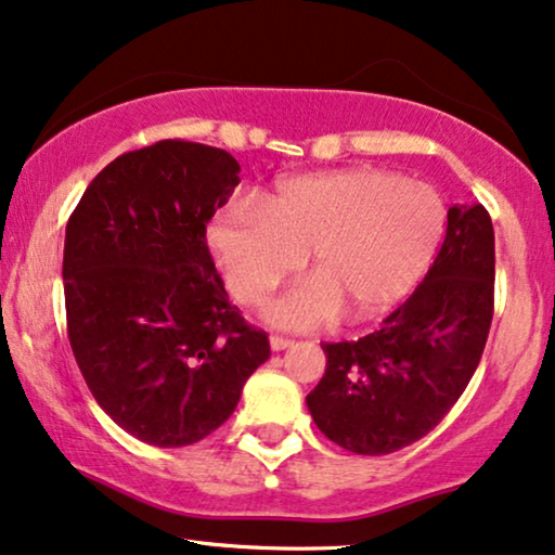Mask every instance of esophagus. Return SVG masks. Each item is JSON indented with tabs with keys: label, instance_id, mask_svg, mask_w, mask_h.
Returning <instances> with one entry per match:
<instances>
[{
	"label": "esophagus",
	"instance_id": "obj_1",
	"mask_svg": "<svg viewBox=\"0 0 555 555\" xmlns=\"http://www.w3.org/2000/svg\"><path fill=\"white\" fill-rule=\"evenodd\" d=\"M291 346H293L291 338H283V336H272L270 338L272 351H285V348H291Z\"/></svg>",
	"mask_w": 555,
	"mask_h": 555
}]
</instances>
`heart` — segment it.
Instances as JSON below:
<instances>
[{
	"label": "heart",
	"mask_w": 555,
	"mask_h": 555,
	"mask_svg": "<svg viewBox=\"0 0 555 555\" xmlns=\"http://www.w3.org/2000/svg\"><path fill=\"white\" fill-rule=\"evenodd\" d=\"M442 196L422 181L378 169H336L285 179L237 202L207 227L211 255L234 298L255 306L300 270L313 278L272 300L283 328H315L333 315L369 321L406 298L444 237Z\"/></svg>",
	"instance_id": "obj_1"
}]
</instances>
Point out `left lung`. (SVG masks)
<instances>
[{"mask_svg":"<svg viewBox=\"0 0 555 555\" xmlns=\"http://www.w3.org/2000/svg\"><path fill=\"white\" fill-rule=\"evenodd\" d=\"M492 293L490 215L454 204L435 264L382 328L321 344L325 374L306 397L318 429L356 454L397 452L435 429L480 363Z\"/></svg>","mask_w":555,"mask_h":555,"instance_id":"1","label":"left lung"}]
</instances>
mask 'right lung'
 I'll use <instances>...</instances> for the list:
<instances>
[{
  "label": "right lung",
  "mask_w": 555,
  "mask_h": 555,
  "mask_svg": "<svg viewBox=\"0 0 555 555\" xmlns=\"http://www.w3.org/2000/svg\"><path fill=\"white\" fill-rule=\"evenodd\" d=\"M240 184L222 149L158 141L90 181L65 230L67 336L88 389L141 442L186 447L230 420L270 359L230 306L207 222Z\"/></svg>",
  "instance_id": "add662e5"
}]
</instances>
